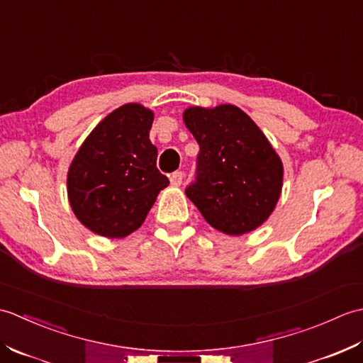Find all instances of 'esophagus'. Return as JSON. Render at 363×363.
<instances>
[{"instance_id":"obj_1","label":"esophagus","mask_w":363,"mask_h":363,"mask_svg":"<svg viewBox=\"0 0 363 363\" xmlns=\"http://www.w3.org/2000/svg\"><path fill=\"white\" fill-rule=\"evenodd\" d=\"M182 179H184L182 172H174L172 176H169V182H172L173 187H179L182 184Z\"/></svg>"}]
</instances>
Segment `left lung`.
Instances as JSON below:
<instances>
[{
    "label": "left lung",
    "instance_id": "1",
    "mask_svg": "<svg viewBox=\"0 0 363 363\" xmlns=\"http://www.w3.org/2000/svg\"><path fill=\"white\" fill-rule=\"evenodd\" d=\"M184 123L199 145L196 182L186 195L228 235L257 229L279 201L284 167L265 134L237 106L189 107Z\"/></svg>",
    "mask_w": 363,
    "mask_h": 363
}]
</instances>
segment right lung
<instances>
[{
    "instance_id": "add662e5",
    "label": "right lung",
    "mask_w": 363,
    "mask_h": 363,
    "mask_svg": "<svg viewBox=\"0 0 363 363\" xmlns=\"http://www.w3.org/2000/svg\"><path fill=\"white\" fill-rule=\"evenodd\" d=\"M152 120L148 107L123 104L98 123L72 160L68 201L91 233L107 238L133 234L169 184L156 167Z\"/></svg>"
}]
</instances>
